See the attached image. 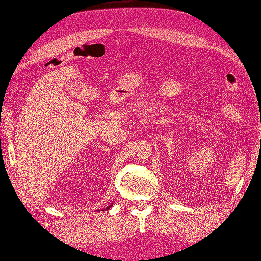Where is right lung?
<instances>
[{
    "instance_id": "obj_1",
    "label": "right lung",
    "mask_w": 261,
    "mask_h": 261,
    "mask_svg": "<svg viewBox=\"0 0 261 261\" xmlns=\"http://www.w3.org/2000/svg\"><path fill=\"white\" fill-rule=\"evenodd\" d=\"M110 207H111V206H109V207H107V210H109V208H110Z\"/></svg>"
}]
</instances>
